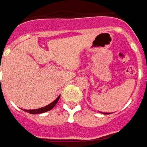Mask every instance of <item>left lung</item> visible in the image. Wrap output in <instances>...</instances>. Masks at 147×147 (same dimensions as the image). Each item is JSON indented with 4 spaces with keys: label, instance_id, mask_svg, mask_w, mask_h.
Returning <instances> with one entry per match:
<instances>
[{
    "label": "left lung",
    "instance_id": "1",
    "mask_svg": "<svg viewBox=\"0 0 147 147\" xmlns=\"http://www.w3.org/2000/svg\"><path fill=\"white\" fill-rule=\"evenodd\" d=\"M101 113H102V112H101ZM103 114H104V115H108V113H104V112H103ZM109 114H110V113H109Z\"/></svg>",
    "mask_w": 147,
    "mask_h": 147
}]
</instances>
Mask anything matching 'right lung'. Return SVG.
Wrapping results in <instances>:
<instances>
[{
  "label": "right lung",
  "instance_id": "add662e5",
  "mask_svg": "<svg viewBox=\"0 0 147 147\" xmlns=\"http://www.w3.org/2000/svg\"><path fill=\"white\" fill-rule=\"evenodd\" d=\"M59 97H60V96H59L55 99L53 102H51V104L47 105H46V106H44V107H42V108L36 109V110H25L26 112H28L29 114H32V115H34V114H42V113H45V112H47V111H49V110H51V109H53L54 106H55V105H56V103L58 102Z\"/></svg>",
  "mask_w": 147,
  "mask_h": 147
}]
</instances>
